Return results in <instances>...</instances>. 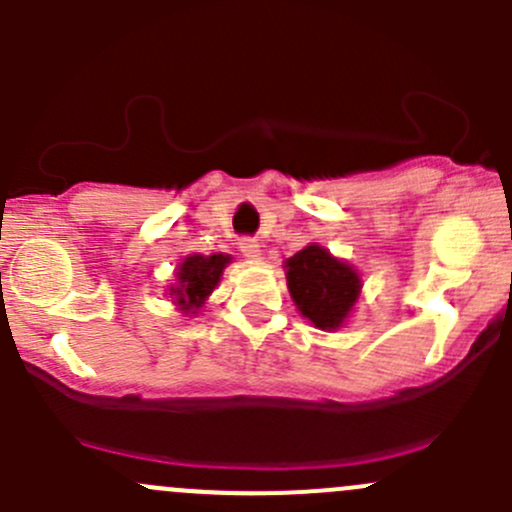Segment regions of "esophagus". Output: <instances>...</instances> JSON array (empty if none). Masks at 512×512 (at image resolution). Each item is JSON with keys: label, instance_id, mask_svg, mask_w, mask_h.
Segmentation results:
<instances>
[{"label": "esophagus", "instance_id": "obj_1", "mask_svg": "<svg viewBox=\"0 0 512 512\" xmlns=\"http://www.w3.org/2000/svg\"><path fill=\"white\" fill-rule=\"evenodd\" d=\"M240 252L245 257H250V260H257L260 257V242L255 240V237H242L240 240Z\"/></svg>", "mask_w": 512, "mask_h": 512}]
</instances>
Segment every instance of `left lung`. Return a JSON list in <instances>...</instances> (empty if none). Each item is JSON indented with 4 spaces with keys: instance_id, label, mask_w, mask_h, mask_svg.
Segmentation results:
<instances>
[{
    "instance_id": "left-lung-1",
    "label": "left lung",
    "mask_w": 512,
    "mask_h": 512,
    "mask_svg": "<svg viewBox=\"0 0 512 512\" xmlns=\"http://www.w3.org/2000/svg\"><path fill=\"white\" fill-rule=\"evenodd\" d=\"M285 275L302 317L324 332H334L347 322L361 292L359 272L317 242L289 257Z\"/></svg>"
}]
</instances>
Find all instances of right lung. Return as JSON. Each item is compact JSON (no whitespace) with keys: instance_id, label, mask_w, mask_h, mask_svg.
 Masks as SVG:
<instances>
[{"instance_id":"add662e5","label":"right lung","mask_w":512,"mask_h":512,"mask_svg":"<svg viewBox=\"0 0 512 512\" xmlns=\"http://www.w3.org/2000/svg\"><path fill=\"white\" fill-rule=\"evenodd\" d=\"M230 265V255H188L178 265V285L170 289L175 307L183 314H198L205 299L218 287L223 270Z\"/></svg>"}]
</instances>
